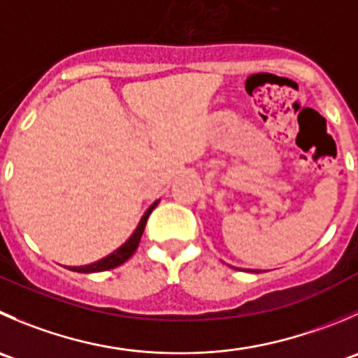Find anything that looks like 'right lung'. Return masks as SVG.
I'll list each match as a JSON object with an SVG mask.
<instances>
[{"instance_id":"add662e5","label":"right lung","mask_w":358,"mask_h":358,"mask_svg":"<svg viewBox=\"0 0 358 358\" xmlns=\"http://www.w3.org/2000/svg\"><path fill=\"white\" fill-rule=\"evenodd\" d=\"M157 204H159V201H155L154 204H150V208H148V210L143 213V217H141L140 224L136 225V229L133 231V234L127 238V241L124 243V245H120L119 248L113 250L110 255L103 257V259L96 260V262H92V264H87V266H73V267L69 266L68 267L69 271H75V273H101V271H108V269H113V267H117V266H120V264L126 262V260L129 259V257L133 255L134 252H136L138 245H140L141 234H143V231H145V225H147L148 217H150L152 210H154Z\"/></svg>"}]
</instances>
